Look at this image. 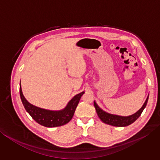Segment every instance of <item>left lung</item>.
Returning a JSON list of instances; mask_svg holds the SVG:
<instances>
[{
  "mask_svg": "<svg viewBox=\"0 0 160 160\" xmlns=\"http://www.w3.org/2000/svg\"><path fill=\"white\" fill-rule=\"evenodd\" d=\"M148 101V96L146 99L145 102L143 104L142 107L136 113H133L131 116H118L115 114H111L109 113H107L104 112V110H102L98 105L95 102H94V106L95 107L96 112L97 115H98L99 118L101 119V121L103 122L109 124L111 126H116V127H125L127 126L131 125V123L135 122L138 118H139V116L141 115L142 111L147 105V103Z\"/></svg>",
  "mask_w": 160,
  "mask_h": 160,
  "instance_id": "1",
  "label": "left lung"
}]
</instances>
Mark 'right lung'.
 Segmentation results:
<instances>
[{"label":"right lung","instance_id":"1","mask_svg":"<svg viewBox=\"0 0 160 160\" xmlns=\"http://www.w3.org/2000/svg\"><path fill=\"white\" fill-rule=\"evenodd\" d=\"M85 92H82L73 97V98L68 103L67 106L63 109L59 111L47 110L34 106L24 97L22 92L21 85L20 86V94L22 102L25 109L32 118L40 125L53 128L63 126L71 120L74 115L75 111L79 103L80 99Z\"/></svg>","mask_w":160,"mask_h":160}]
</instances>
